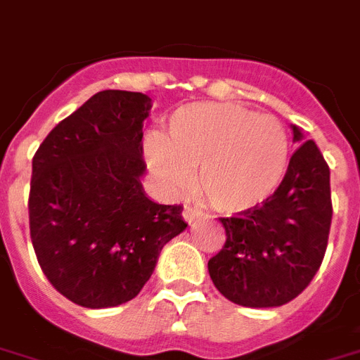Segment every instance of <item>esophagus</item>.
<instances>
[{
  "label": "esophagus",
  "instance_id": "1",
  "mask_svg": "<svg viewBox=\"0 0 360 360\" xmlns=\"http://www.w3.org/2000/svg\"><path fill=\"white\" fill-rule=\"evenodd\" d=\"M182 217H184V221L186 222H195L197 219H200L202 213L198 212V210H195V207H189V206H184V212H182Z\"/></svg>",
  "mask_w": 360,
  "mask_h": 360
}]
</instances>
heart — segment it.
<instances>
[{"label": "heart", "mask_w": 360, "mask_h": 360, "mask_svg": "<svg viewBox=\"0 0 360 360\" xmlns=\"http://www.w3.org/2000/svg\"><path fill=\"white\" fill-rule=\"evenodd\" d=\"M145 162L167 193L193 184L213 207L239 213L269 200L289 162V139L274 115L255 114L230 103H198L178 108L169 120V138L150 134Z\"/></svg>", "instance_id": "obj_1"}]
</instances>
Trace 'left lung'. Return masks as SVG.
<instances>
[{
  "mask_svg": "<svg viewBox=\"0 0 360 360\" xmlns=\"http://www.w3.org/2000/svg\"><path fill=\"white\" fill-rule=\"evenodd\" d=\"M292 127L298 145L274 195L237 217L221 219L222 250L207 261L219 292L243 307H280L311 283L331 226L329 167L313 139Z\"/></svg>",
  "mask_w": 360,
  "mask_h": 360,
  "instance_id": "1",
  "label": "left lung"
}]
</instances>
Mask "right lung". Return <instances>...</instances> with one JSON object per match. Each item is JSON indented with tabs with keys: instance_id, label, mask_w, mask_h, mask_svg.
<instances>
[{
	"instance_id": "obj_1",
	"label": "right lung",
	"mask_w": 360,
	"mask_h": 360,
	"mask_svg": "<svg viewBox=\"0 0 360 360\" xmlns=\"http://www.w3.org/2000/svg\"><path fill=\"white\" fill-rule=\"evenodd\" d=\"M139 91L95 94L47 134L32 158L29 224L38 263L62 296L88 309L136 298L160 252L187 228L182 206L147 197Z\"/></svg>"
}]
</instances>
